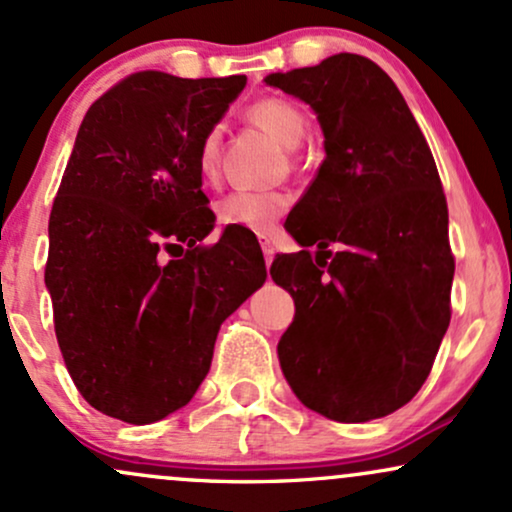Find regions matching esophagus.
Listing matches in <instances>:
<instances>
[{"label": "esophagus", "instance_id": "esophagus-1", "mask_svg": "<svg viewBox=\"0 0 512 512\" xmlns=\"http://www.w3.org/2000/svg\"><path fill=\"white\" fill-rule=\"evenodd\" d=\"M260 245H262V252H264V262L267 264H272V260H274V243H272V238H267V236H260Z\"/></svg>", "mask_w": 512, "mask_h": 512}]
</instances>
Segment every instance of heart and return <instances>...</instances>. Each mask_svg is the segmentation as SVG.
<instances>
[{
  "mask_svg": "<svg viewBox=\"0 0 512 512\" xmlns=\"http://www.w3.org/2000/svg\"><path fill=\"white\" fill-rule=\"evenodd\" d=\"M248 117L264 132H269L286 149H293L305 134V115L296 105L284 98H260L248 108ZM221 129L214 127L204 134L199 144L197 168L204 178H214L219 168ZM291 199L286 192L276 190H236L226 195L216 207V216L223 226L245 228V231L264 233L274 226L276 219L286 214Z\"/></svg>",
  "mask_w": 512,
  "mask_h": 512,
  "instance_id": "heart-1",
  "label": "heart"
}]
</instances>
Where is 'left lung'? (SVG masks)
Segmentation results:
<instances>
[{"label":"left lung","instance_id":"left-lung-1","mask_svg":"<svg viewBox=\"0 0 512 512\" xmlns=\"http://www.w3.org/2000/svg\"><path fill=\"white\" fill-rule=\"evenodd\" d=\"M264 81L315 110L327 154L289 216L303 250L269 269L296 303L281 370L327 419H380L421 390L450 325L455 257L436 161L368 57L339 52Z\"/></svg>","mask_w":512,"mask_h":512}]
</instances>
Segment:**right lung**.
<instances>
[{
  "instance_id": "1",
  "label": "right lung",
  "mask_w": 512,
  "mask_h": 512,
  "mask_svg": "<svg viewBox=\"0 0 512 512\" xmlns=\"http://www.w3.org/2000/svg\"><path fill=\"white\" fill-rule=\"evenodd\" d=\"M245 76L129 74L88 108L50 211L45 284L76 390L93 409L154 424L207 378L221 322L267 279L238 231L202 245L214 211L199 144Z\"/></svg>"
}]
</instances>
